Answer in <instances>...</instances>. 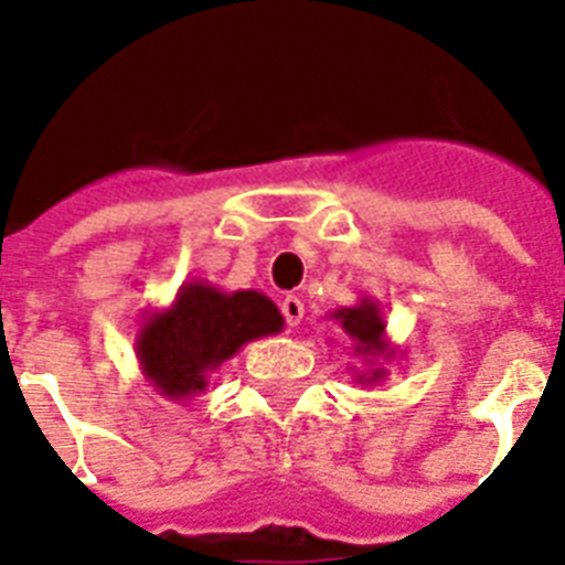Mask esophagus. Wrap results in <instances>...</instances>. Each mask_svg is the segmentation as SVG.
Listing matches in <instances>:
<instances>
[{"mask_svg":"<svg viewBox=\"0 0 565 565\" xmlns=\"http://www.w3.org/2000/svg\"><path fill=\"white\" fill-rule=\"evenodd\" d=\"M281 313L284 319H287V326L296 328L301 322V317H305V301H301L299 296H287V299L281 301Z\"/></svg>","mask_w":565,"mask_h":565,"instance_id":"34e87169","label":"esophagus"}]
</instances>
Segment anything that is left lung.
Here are the masks:
<instances>
[{"instance_id": "left-lung-1", "label": "left lung", "mask_w": 565, "mask_h": 565, "mask_svg": "<svg viewBox=\"0 0 565 565\" xmlns=\"http://www.w3.org/2000/svg\"><path fill=\"white\" fill-rule=\"evenodd\" d=\"M331 319H337V326L345 334V340L352 343L354 358L363 361L361 370L354 372V384L375 386L377 381H384L390 375L384 363L393 361L395 352H398V345L390 343V337H386L384 308L366 296V299H361L352 308L331 310Z\"/></svg>"}]
</instances>
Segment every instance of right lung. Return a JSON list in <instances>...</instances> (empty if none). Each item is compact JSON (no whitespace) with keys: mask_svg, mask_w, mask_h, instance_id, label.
Here are the masks:
<instances>
[{"mask_svg":"<svg viewBox=\"0 0 565 565\" xmlns=\"http://www.w3.org/2000/svg\"><path fill=\"white\" fill-rule=\"evenodd\" d=\"M281 328V310L264 292H225L216 284L184 281L172 305L146 313L135 340L137 363L154 393L190 402L243 345Z\"/></svg>","mask_w":565,"mask_h":565,"instance_id":"obj_1","label":"right lung"}]
</instances>
